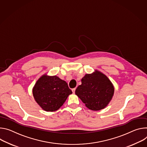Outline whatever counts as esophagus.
Returning a JSON list of instances; mask_svg holds the SVG:
<instances>
[{"label": "esophagus", "instance_id": "esophagus-1", "mask_svg": "<svg viewBox=\"0 0 147 147\" xmlns=\"http://www.w3.org/2000/svg\"><path fill=\"white\" fill-rule=\"evenodd\" d=\"M75 90H76V89H75V88H74V89H72V92H73L74 93L75 92Z\"/></svg>", "mask_w": 147, "mask_h": 147}]
</instances>
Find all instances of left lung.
Instances as JSON below:
<instances>
[{
	"mask_svg": "<svg viewBox=\"0 0 147 147\" xmlns=\"http://www.w3.org/2000/svg\"><path fill=\"white\" fill-rule=\"evenodd\" d=\"M75 94L89 109L94 111L105 108L110 103L115 92V88L107 76L94 70L86 74L81 79Z\"/></svg>",
	"mask_w": 147,
	"mask_h": 147,
	"instance_id": "left-lung-1",
	"label": "left lung"
}]
</instances>
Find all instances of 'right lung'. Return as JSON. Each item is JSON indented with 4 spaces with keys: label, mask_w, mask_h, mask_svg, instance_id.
<instances>
[{
    "label": "right lung",
    "mask_w": 147,
    "mask_h": 147,
    "mask_svg": "<svg viewBox=\"0 0 147 147\" xmlns=\"http://www.w3.org/2000/svg\"><path fill=\"white\" fill-rule=\"evenodd\" d=\"M72 93L67 83L56 75H42L32 88L34 100L46 111L58 110Z\"/></svg>",
    "instance_id": "right-lung-1"
}]
</instances>
